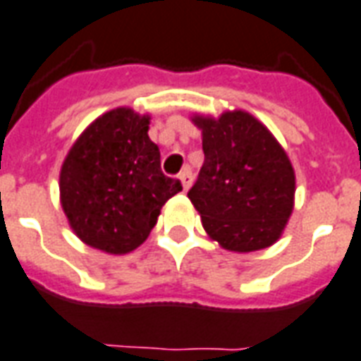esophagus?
Listing matches in <instances>:
<instances>
[{
    "label": "esophagus",
    "mask_w": 361,
    "mask_h": 361,
    "mask_svg": "<svg viewBox=\"0 0 361 361\" xmlns=\"http://www.w3.org/2000/svg\"><path fill=\"white\" fill-rule=\"evenodd\" d=\"M180 181L181 185H183V189H189L190 183H192V172H190V169L187 166V169H183V171L180 172Z\"/></svg>",
    "instance_id": "esophagus-1"
}]
</instances>
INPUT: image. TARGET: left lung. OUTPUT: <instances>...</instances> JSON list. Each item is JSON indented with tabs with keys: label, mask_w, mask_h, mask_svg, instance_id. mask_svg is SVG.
<instances>
[{
	"label": "left lung",
	"mask_w": 361,
	"mask_h": 361,
	"mask_svg": "<svg viewBox=\"0 0 361 361\" xmlns=\"http://www.w3.org/2000/svg\"><path fill=\"white\" fill-rule=\"evenodd\" d=\"M204 165L187 192L207 235L224 250H263L282 237L295 207V171L276 137L241 109L192 114Z\"/></svg>",
	"instance_id": "left-lung-1"
}]
</instances>
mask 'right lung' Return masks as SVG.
I'll list each match as a JSON object with an SVG mask.
<instances>
[{
	"label": "right lung",
	"mask_w": 361,
	"mask_h": 361,
	"mask_svg": "<svg viewBox=\"0 0 361 361\" xmlns=\"http://www.w3.org/2000/svg\"><path fill=\"white\" fill-rule=\"evenodd\" d=\"M150 114L116 107L87 126L59 174L61 206L75 235L107 254H128L148 239L161 207L181 183L161 172L148 137Z\"/></svg>",
	"instance_id": "obj_1"
}]
</instances>
